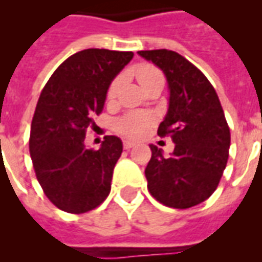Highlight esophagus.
Here are the masks:
<instances>
[{"mask_svg":"<svg viewBox=\"0 0 262 262\" xmlns=\"http://www.w3.org/2000/svg\"><path fill=\"white\" fill-rule=\"evenodd\" d=\"M135 145V141H130V140H125V141H123V148H125V149H130V148H133Z\"/></svg>","mask_w":262,"mask_h":262,"instance_id":"34e87169","label":"esophagus"}]
</instances>
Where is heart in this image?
I'll use <instances>...</instances> for the list:
<instances>
[{
    "label": "heart",
    "mask_w": 262,
    "mask_h": 262,
    "mask_svg": "<svg viewBox=\"0 0 262 262\" xmlns=\"http://www.w3.org/2000/svg\"><path fill=\"white\" fill-rule=\"evenodd\" d=\"M136 76H137V80L143 85V88L148 85L151 81H154V80L163 77L162 73L156 68L152 67V65H140L136 69ZM118 85L119 80H114L110 84L108 91H107V96L108 98H114L115 94H117V90H118ZM154 121H155V118H154L152 114L140 113V111H132V113H127V114L122 115L121 118L115 121L114 129L117 133H119L123 137L139 139V137L147 133L148 129L154 123Z\"/></svg>",
    "instance_id": "1"
}]
</instances>
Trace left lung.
<instances>
[{"label": "left lung", "mask_w": 262, "mask_h": 262, "mask_svg": "<svg viewBox=\"0 0 262 262\" xmlns=\"http://www.w3.org/2000/svg\"><path fill=\"white\" fill-rule=\"evenodd\" d=\"M137 53L166 76L168 108L158 135L175 144L168 156L149 145L148 190L166 207H194L211 197L227 164L231 137L223 108L203 72L182 55L166 49Z\"/></svg>", "instance_id": "obj_1"}]
</instances>
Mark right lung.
I'll return each instance as SVG.
<instances>
[{"label":"right lung","mask_w":262,"mask_h":262,"mask_svg":"<svg viewBox=\"0 0 262 262\" xmlns=\"http://www.w3.org/2000/svg\"><path fill=\"white\" fill-rule=\"evenodd\" d=\"M132 51L87 49L63 61L43 88L31 123L30 155L45 194L69 213H84L106 200L122 141L106 136L98 151L84 144L92 117L102 113L113 80Z\"/></svg>","instance_id":"right-lung-1"}]
</instances>
